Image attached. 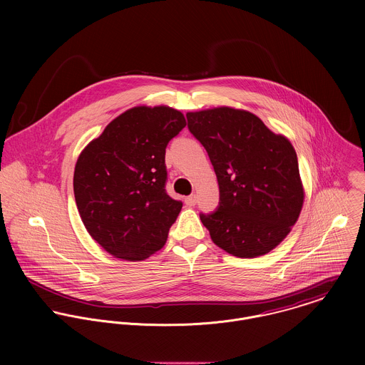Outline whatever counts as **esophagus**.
Returning a JSON list of instances; mask_svg holds the SVG:
<instances>
[{
    "instance_id": "34e87169",
    "label": "esophagus",
    "mask_w": 365,
    "mask_h": 365,
    "mask_svg": "<svg viewBox=\"0 0 365 365\" xmlns=\"http://www.w3.org/2000/svg\"><path fill=\"white\" fill-rule=\"evenodd\" d=\"M185 204H187L188 207H194V205L197 204V197H195V195L187 197V198H185Z\"/></svg>"
}]
</instances>
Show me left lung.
<instances>
[{
  "label": "left lung",
  "mask_w": 365,
  "mask_h": 365,
  "mask_svg": "<svg viewBox=\"0 0 365 365\" xmlns=\"http://www.w3.org/2000/svg\"><path fill=\"white\" fill-rule=\"evenodd\" d=\"M219 184V205L200 213L216 246L240 259L267 255L291 232L304 204L291 142L256 115L227 106L187 113Z\"/></svg>",
  "instance_id": "1"
}]
</instances>
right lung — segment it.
<instances>
[{
	"mask_svg": "<svg viewBox=\"0 0 365 365\" xmlns=\"http://www.w3.org/2000/svg\"><path fill=\"white\" fill-rule=\"evenodd\" d=\"M185 126L168 106H136L115 118L78 157L74 198L91 237L123 260L160 250L182 202L165 191V148Z\"/></svg>",
	"mask_w": 365,
	"mask_h": 365,
	"instance_id": "obj_1",
	"label": "right lung"
}]
</instances>
